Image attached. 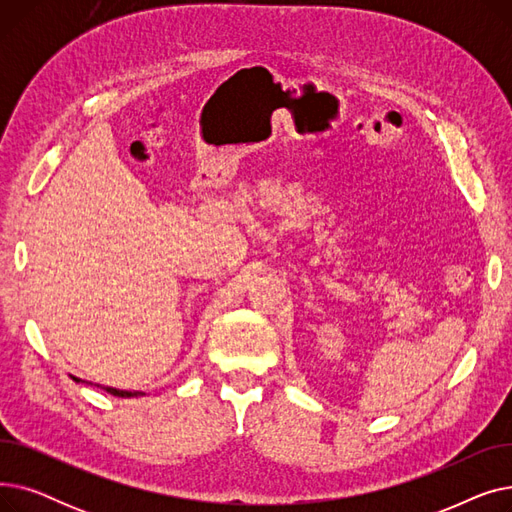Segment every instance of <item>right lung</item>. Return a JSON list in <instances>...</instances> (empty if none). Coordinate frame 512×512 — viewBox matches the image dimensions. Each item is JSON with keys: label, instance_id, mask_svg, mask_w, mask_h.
Here are the masks:
<instances>
[{"label": "right lung", "instance_id": "1", "mask_svg": "<svg viewBox=\"0 0 512 512\" xmlns=\"http://www.w3.org/2000/svg\"><path fill=\"white\" fill-rule=\"evenodd\" d=\"M72 380L74 382H83V380H78V378H74L72 375ZM99 386V384H97ZM105 392H110V394H114V396H120V398H132V396H143L145 392H139V390H118V388H110V386H101Z\"/></svg>", "mask_w": 512, "mask_h": 512}]
</instances>
